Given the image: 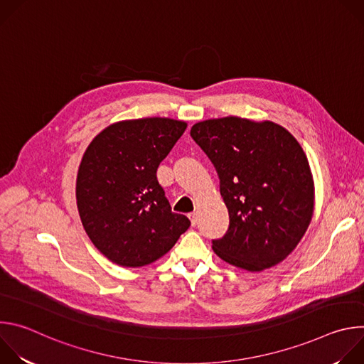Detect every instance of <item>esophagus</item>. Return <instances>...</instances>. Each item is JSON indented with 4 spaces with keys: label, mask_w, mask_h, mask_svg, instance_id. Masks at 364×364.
I'll return each instance as SVG.
<instances>
[{
    "label": "esophagus",
    "mask_w": 364,
    "mask_h": 364,
    "mask_svg": "<svg viewBox=\"0 0 364 364\" xmlns=\"http://www.w3.org/2000/svg\"><path fill=\"white\" fill-rule=\"evenodd\" d=\"M188 218H190V222H191V225H193V226H196V225H197V220H198L197 212H193V213H190V215H188Z\"/></svg>",
    "instance_id": "esophagus-1"
}]
</instances>
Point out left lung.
<instances>
[{
	"label": "left lung",
	"mask_w": 364,
	"mask_h": 364,
	"mask_svg": "<svg viewBox=\"0 0 364 364\" xmlns=\"http://www.w3.org/2000/svg\"><path fill=\"white\" fill-rule=\"evenodd\" d=\"M190 134L215 164L229 210L213 252L249 272L282 262L314 213V178L296 138L272 121L240 117L197 122Z\"/></svg>",
	"instance_id": "1"
}]
</instances>
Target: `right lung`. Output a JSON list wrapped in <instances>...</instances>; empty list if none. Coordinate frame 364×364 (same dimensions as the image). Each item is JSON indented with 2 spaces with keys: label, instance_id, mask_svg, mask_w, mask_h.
<instances>
[{
  "label": "right lung",
  "instance_id": "add662e5",
  "mask_svg": "<svg viewBox=\"0 0 364 364\" xmlns=\"http://www.w3.org/2000/svg\"><path fill=\"white\" fill-rule=\"evenodd\" d=\"M171 118L118 121L87 145L76 178V204L86 235L111 262L149 265L190 228L157 180V168L184 134Z\"/></svg>",
  "mask_w": 364,
  "mask_h": 364
}]
</instances>
